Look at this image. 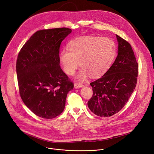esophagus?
I'll use <instances>...</instances> for the list:
<instances>
[{"mask_svg":"<svg viewBox=\"0 0 154 154\" xmlns=\"http://www.w3.org/2000/svg\"><path fill=\"white\" fill-rule=\"evenodd\" d=\"M83 87H84V85L81 84H77V83H75L74 84V87L75 88H82Z\"/></svg>","mask_w":154,"mask_h":154,"instance_id":"1","label":"esophagus"}]
</instances>
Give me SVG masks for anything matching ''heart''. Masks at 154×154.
Here are the masks:
<instances>
[{
    "mask_svg": "<svg viewBox=\"0 0 154 154\" xmlns=\"http://www.w3.org/2000/svg\"><path fill=\"white\" fill-rule=\"evenodd\" d=\"M68 49L59 55L63 71L73 75L79 65L82 67L76 79L84 81L91 75L97 77L103 75L110 66L116 54V44L108 37L82 36L69 43Z\"/></svg>",
    "mask_w": 154,
    "mask_h": 154,
    "instance_id": "heart-1",
    "label": "heart"
}]
</instances>
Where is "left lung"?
I'll return each instance as SVG.
<instances>
[{
    "instance_id": "8db88e82",
    "label": "left lung",
    "mask_w": 154,
    "mask_h": 154,
    "mask_svg": "<svg viewBox=\"0 0 154 154\" xmlns=\"http://www.w3.org/2000/svg\"><path fill=\"white\" fill-rule=\"evenodd\" d=\"M118 54L103 75L90 85L93 95L87 106L96 116L107 117L122 109L133 93L139 65L131 44L116 35Z\"/></svg>"
}]
</instances>
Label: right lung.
<instances>
[{"instance_id": "add662e5", "label": "right lung", "mask_w": 154, "mask_h": 154, "mask_svg": "<svg viewBox=\"0 0 154 154\" xmlns=\"http://www.w3.org/2000/svg\"><path fill=\"white\" fill-rule=\"evenodd\" d=\"M71 32L65 27L37 31L18 55L16 71L21 99L40 117L51 119L60 115L74 88L59 59L60 44Z\"/></svg>"}]
</instances>
